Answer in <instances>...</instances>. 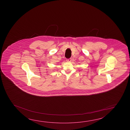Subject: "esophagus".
I'll list each match as a JSON object with an SVG mask.
<instances>
[{
  "label": "esophagus",
  "instance_id": "esophagus-1",
  "mask_svg": "<svg viewBox=\"0 0 130 130\" xmlns=\"http://www.w3.org/2000/svg\"><path fill=\"white\" fill-rule=\"evenodd\" d=\"M71 60H72V59H71V58H69V59H67V60H66V61H67V62H71Z\"/></svg>",
  "mask_w": 130,
  "mask_h": 130
}]
</instances>
